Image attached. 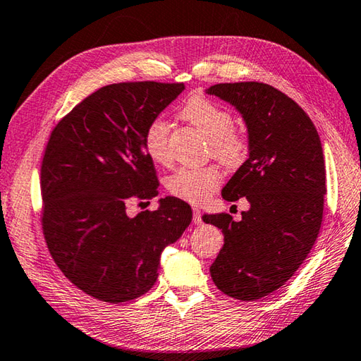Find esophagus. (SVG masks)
Listing matches in <instances>:
<instances>
[{
  "label": "esophagus",
  "instance_id": "obj_1",
  "mask_svg": "<svg viewBox=\"0 0 361 361\" xmlns=\"http://www.w3.org/2000/svg\"><path fill=\"white\" fill-rule=\"evenodd\" d=\"M192 214H194V224L202 225L203 219H202V211L199 208H192Z\"/></svg>",
  "mask_w": 361,
  "mask_h": 361
}]
</instances>
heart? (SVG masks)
<instances>
[{
	"mask_svg": "<svg viewBox=\"0 0 361 361\" xmlns=\"http://www.w3.org/2000/svg\"><path fill=\"white\" fill-rule=\"evenodd\" d=\"M181 117L194 125L209 140L211 153L224 166L235 167L245 158L249 142L243 133L236 131L235 120L221 104L204 97H192L181 109ZM142 144L148 157L158 164H169L172 159L169 147V125L157 117L147 123ZM221 172L216 167H181L167 181L169 190L183 200L200 203L214 192L221 183Z\"/></svg>",
	"mask_w": 361,
	"mask_h": 361,
	"instance_id": "heart-1",
	"label": "heart"
}]
</instances>
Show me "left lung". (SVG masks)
I'll list each match as a JSON object with an SVG mask.
<instances>
[{
  "label": "left lung",
  "instance_id": "1",
  "mask_svg": "<svg viewBox=\"0 0 361 361\" xmlns=\"http://www.w3.org/2000/svg\"><path fill=\"white\" fill-rule=\"evenodd\" d=\"M243 116L249 158L222 189L250 208L239 222L230 214L203 221L224 233L209 272L224 294L258 300L277 291L312 250L321 230L326 166L312 118L283 92L264 82H224L207 89Z\"/></svg>",
  "mask_w": 361,
  "mask_h": 361
}]
</instances>
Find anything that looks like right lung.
I'll return each mask as SVG.
<instances>
[{
  "instance_id": "add662e5",
  "label": "right lung",
  "mask_w": 361,
  "mask_h": 361,
  "mask_svg": "<svg viewBox=\"0 0 361 361\" xmlns=\"http://www.w3.org/2000/svg\"><path fill=\"white\" fill-rule=\"evenodd\" d=\"M183 82H118L76 104L51 131L40 169L42 228L56 264L98 300L120 303L145 294L159 258L192 221L176 197L130 217L134 199L158 195L142 133L181 92Z\"/></svg>"
}]
</instances>
